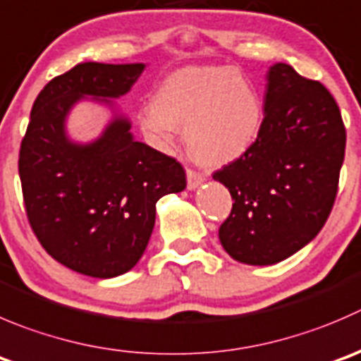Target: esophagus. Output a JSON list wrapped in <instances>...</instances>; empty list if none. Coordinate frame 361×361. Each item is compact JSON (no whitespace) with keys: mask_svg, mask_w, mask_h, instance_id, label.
Here are the masks:
<instances>
[{"mask_svg":"<svg viewBox=\"0 0 361 361\" xmlns=\"http://www.w3.org/2000/svg\"><path fill=\"white\" fill-rule=\"evenodd\" d=\"M204 180H206L204 174L197 173V171H194V169L187 171V188L188 190H195L199 185H202V181Z\"/></svg>","mask_w":361,"mask_h":361,"instance_id":"1","label":"esophagus"}]
</instances>
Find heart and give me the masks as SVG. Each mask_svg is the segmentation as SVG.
<instances>
[{"label": "heart", "mask_w": 361, "mask_h": 361, "mask_svg": "<svg viewBox=\"0 0 361 361\" xmlns=\"http://www.w3.org/2000/svg\"><path fill=\"white\" fill-rule=\"evenodd\" d=\"M141 118L142 130L162 146L185 127L188 152L206 166L241 159L257 141L262 100L243 73L227 66H185L157 90Z\"/></svg>", "instance_id": "obj_1"}]
</instances>
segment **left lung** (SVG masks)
Segmentation results:
<instances>
[{"mask_svg": "<svg viewBox=\"0 0 361 361\" xmlns=\"http://www.w3.org/2000/svg\"><path fill=\"white\" fill-rule=\"evenodd\" d=\"M266 80L257 141L213 174L234 201L220 243L252 266L284 261L317 236L334 208L345 152L341 111L319 80L286 63L269 66Z\"/></svg>", "mask_w": 361, "mask_h": 361, "instance_id": "left-lung-1", "label": "left lung"}]
</instances>
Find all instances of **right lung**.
<instances>
[{
  "label": "right lung",
  "instance_id": "1",
  "mask_svg": "<svg viewBox=\"0 0 361 361\" xmlns=\"http://www.w3.org/2000/svg\"><path fill=\"white\" fill-rule=\"evenodd\" d=\"M145 63H79L45 84L19 152L30 226L51 257L77 274L113 279L134 268L155 226L157 201L187 187L180 162L135 141L128 118L92 142H73L66 118L80 100L113 107Z\"/></svg>",
  "mask_w": 361,
  "mask_h": 361
}]
</instances>
